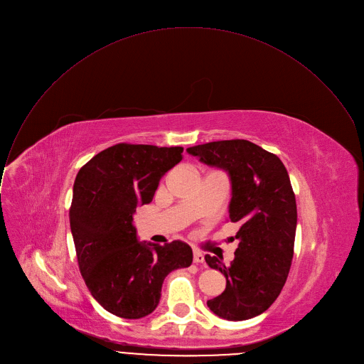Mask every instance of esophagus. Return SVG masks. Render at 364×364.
Segmentation results:
<instances>
[{
    "instance_id": "obj_1",
    "label": "esophagus",
    "mask_w": 364,
    "mask_h": 364,
    "mask_svg": "<svg viewBox=\"0 0 364 364\" xmlns=\"http://www.w3.org/2000/svg\"><path fill=\"white\" fill-rule=\"evenodd\" d=\"M193 262L195 264H203L205 262L203 254L200 251H198V250H193Z\"/></svg>"
}]
</instances>
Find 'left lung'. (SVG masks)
<instances>
[{
    "label": "left lung",
    "mask_w": 364,
    "mask_h": 364,
    "mask_svg": "<svg viewBox=\"0 0 364 364\" xmlns=\"http://www.w3.org/2000/svg\"><path fill=\"white\" fill-rule=\"evenodd\" d=\"M186 152L228 173L230 220L240 224L230 265L205 255L206 264L227 278L225 291L206 304L231 321L259 316L279 296L294 254L297 203L288 172L277 155L244 139L209 141Z\"/></svg>",
    "instance_id": "obj_1"
}]
</instances>
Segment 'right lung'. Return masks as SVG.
<instances>
[{"label": "right lung", "mask_w": 364, "mask_h": 364, "mask_svg": "<svg viewBox=\"0 0 364 364\" xmlns=\"http://www.w3.org/2000/svg\"><path fill=\"white\" fill-rule=\"evenodd\" d=\"M183 148L119 143L77 173L70 228L79 268L95 300L122 318H141L159 304L164 279L192 264L182 241L140 242L136 208L149 203L161 178L182 161Z\"/></svg>", "instance_id": "1"}]
</instances>
